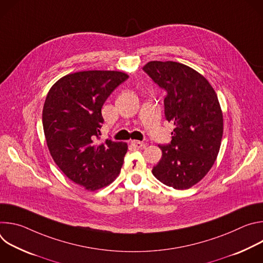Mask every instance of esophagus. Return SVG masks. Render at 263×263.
Instances as JSON below:
<instances>
[{"label": "esophagus", "mask_w": 263, "mask_h": 263, "mask_svg": "<svg viewBox=\"0 0 263 263\" xmlns=\"http://www.w3.org/2000/svg\"><path fill=\"white\" fill-rule=\"evenodd\" d=\"M131 144H132L135 148H140V147L145 146V144H144L143 142L138 141V140H132V141H131Z\"/></svg>", "instance_id": "obj_1"}]
</instances>
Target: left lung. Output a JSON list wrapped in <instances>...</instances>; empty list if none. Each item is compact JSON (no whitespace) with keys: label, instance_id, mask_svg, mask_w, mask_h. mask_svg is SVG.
Returning <instances> with one entry per match:
<instances>
[{"label":"left lung","instance_id":"1","mask_svg":"<svg viewBox=\"0 0 263 263\" xmlns=\"http://www.w3.org/2000/svg\"><path fill=\"white\" fill-rule=\"evenodd\" d=\"M142 69L166 91L164 116L172 141L159 144L162 157L153 175L175 190H187L212 167L220 147L222 114L217 96L197 70L174 61H151Z\"/></svg>","mask_w":263,"mask_h":263}]
</instances>
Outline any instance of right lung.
Wrapping results in <instances>:
<instances>
[{
    "label": "right lung",
    "instance_id": "obj_1",
    "mask_svg": "<svg viewBox=\"0 0 263 263\" xmlns=\"http://www.w3.org/2000/svg\"><path fill=\"white\" fill-rule=\"evenodd\" d=\"M129 76L116 70H85L66 74L49 90L43 126L51 156L63 174L87 191H97L119 176L128 145L100 142L101 109Z\"/></svg>",
    "mask_w": 263,
    "mask_h": 263
}]
</instances>
